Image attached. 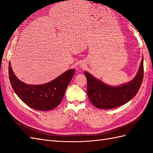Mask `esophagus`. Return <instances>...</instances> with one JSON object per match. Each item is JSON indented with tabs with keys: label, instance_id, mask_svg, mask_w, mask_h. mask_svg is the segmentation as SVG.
Listing matches in <instances>:
<instances>
[{
	"label": "esophagus",
	"instance_id": "obj_1",
	"mask_svg": "<svg viewBox=\"0 0 153 153\" xmlns=\"http://www.w3.org/2000/svg\"><path fill=\"white\" fill-rule=\"evenodd\" d=\"M82 66V67H83V66Z\"/></svg>",
	"mask_w": 153,
	"mask_h": 153
}]
</instances>
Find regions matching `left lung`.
Masks as SVG:
<instances>
[{"instance_id": "obj_1", "label": "left lung", "mask_w": 153, "mask_h": 153, "mask_svg": "<svg viewBox=\"0 0 153 153\" xmlns=\"http://www.w3.org/2000/svg\"><path fill=\"white\" fill-rule=\"evenodd\" d=\"M87 79V96L91 102L100 109L121 106L132 100L142 85L143 78V57L136 76L128 83L118 86L109 85L85 71Z\"/></svg>"}]
</instances>
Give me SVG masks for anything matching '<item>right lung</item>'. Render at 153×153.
I'll use <instances>...</instances> for the list:
<instances>
[{
  "instance_id": "add662e5",
  "label": "right lung",
  "mask_w": 153,
  "mask_h": 153,
  "mask_svg": "<svg viewBox=\"0 0 153 153\" xmlns=\"http://www.w3.org/2000/svg\"><path fill=\"white\" fill-rule=\"evenodd\" d=\"M75 72L69 69L48 83L28 85L18 79L9 63V78L15 93L28 106L38 111L52 110L61 103Z\"/></svg>"
}]
</instances>
